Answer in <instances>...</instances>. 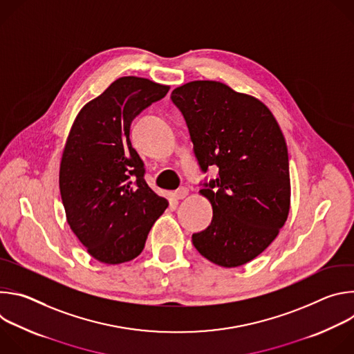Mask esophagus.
<instances>
[{"mask_svg": "<svg viewBox=\"0 0 354 354\" xmlns=\"http://www.w3.org/2000/svg\"><path fill=\"white\" fill-rule=\"evenodd\" d=\"M189 194V190H187V187H179L175 193H174V196H175V198H178V200H183L186 196Z\"/></svg>", "mask_w": 354, "mask_h": 354, "instance_id": "1", "label": "esophagus"}]
</instances>
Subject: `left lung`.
Listing matches in <instances>:
<instances>
[{
	"label": "left lung",
	"mask_w": 354,
	"mask_h": 354,
	"mask_svg": "<svg viewBox=\"0 0 354 354\" xmlns=\"http://www.w3.org/2000/svg\"><path fill=\"white\" fill-rule=\"evenodd\" d=\"M201 171L218 176L200 189L213 207L212 224L192 235L201 257L238 268L276 239L290 212V171L284 136L258 97L220 81H192L172 91Z\"/></svg>",
	"instance_id": "1"
}]
</instances>
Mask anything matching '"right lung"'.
<instances>
[{
    "label": "right lung",
    "mask_w": 354,
    "mask_h": 354,
    "mask_svg": "<svg viewBox=\"0 0 354 354\" xmlns=\"http://www.w3.org/2000/svg\"><path fill=\"white\" fill-rule=\"evenodd\" d=\"M169 85L122 77L78 112L60 162V193L70 228L102 263L137 258L168 200L151 190L130 141L133 119Z\"/></svg>",
    "instance_id": "1"
}]
</instances>
